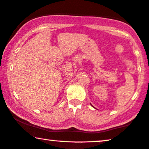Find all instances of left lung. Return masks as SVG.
<instances>
[{"mask_svg":"<svg viewBox=\"0 0 149 149\" xmlns=\"http://www.w3.org/2000/svg\"><path fill=\"white\" fill-rule=\"evenodd\" d=\"M91 105H92V104H91ZM92 106H93V105H92Z\"/></svg>","mask_w":149,"mask_h":149,"instance_id":"8db88e82","label":"left lung"}]
</instances>
